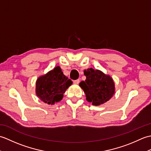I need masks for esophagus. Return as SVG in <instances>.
<instances>
[{
  "label": "esophagus",
  "mask_w": 151,
  "mask_h": 151,
  "mask_svg": "<svg viewBox=\"0 0 151 151\" xmlns=\"http://www.w3.org/2000/svg\"><path fill=\"white\" fill-rule=\"evenodd\" d=\"M79 82H80V80H79V79L75 80V81H73V83H74V84H79Z\"/></svg>",
  "instance_id": "esophagus-1"
}]
</instances>
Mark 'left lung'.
Returning a JSON list of instances; mask_svg holds the SVG:
<instances>
[{
	"mask_svg": "<svg viewBox=\"0 0 151 151\" xmlns=\"http://www.w3.org/2000/svg\"><path fill=\"white\" fill-rule=\"evenodd\" d=\"M85 81L79 84L84 90L86 100L99 106L108 101L115 93V84L110 76L93 68L84 70Z\"/></svg>",
	"mask_w": 151,
	"mask_h": 151,
	"instance_id": "left-lung-1",
	"label": "left lung"
}]
</instances>
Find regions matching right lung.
I'll use <instances>...</instances> for the list:
<instances>
[{"instance_id":"1","label":"right lung","mask_w":151,"mask_h":151,"mask_svg":"<svg viewBox=\"0 0 151 151\" xmlns=\"http://www.w3.org/2000/svg\"><path fill=\"white\" fill-rule=\"evenodd\" d=\"M72 84L73 82L66 77L60 67L57 66L37 78L36 95L43 102L54 104L62 100L63 93Z\"/></svg>"}]
</instances>
